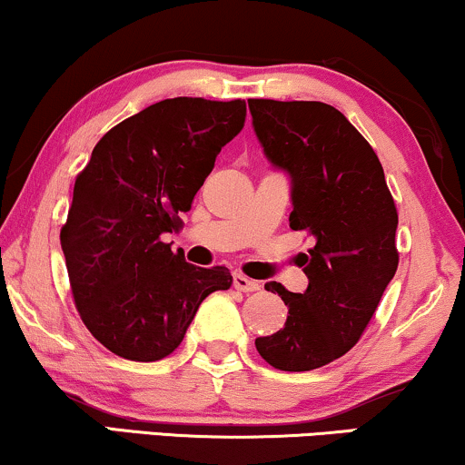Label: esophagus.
I'll return each mask as SVG.
<instances>
[{"mask_svg": "<svg viewBox=\"0 0 465 465\" xmlns=\"http://www.w3.org/2000/svg\"><path fill=\"white\" fill-rule=\"evenodd\" d=\"M233 287H236V290H240V292H257V290H260V283L249 279V276H244L242 272H236V274H233Z\"/></svg>", "mask_w": 465, "mask_h": 465, "instance_id": "34e87169", "label": "esophagus"}]
</instances>
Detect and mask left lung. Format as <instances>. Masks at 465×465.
I'll use <instances>...</instances> for the list:
<instances>
[{
	"instance_id": "8db88e82",
	"label": "left lung",
	"mask_w": 465,
	"mask_h": 465,
	"mask_svg": "<svg viewBox=\"0 0 465 465\" xmlns=\"http://www.w3.org/2000/svg\"><path fill=\"white\" fill-rule=\"evenodd\" d=\"M249 109L268 161L292 178L290 227L315 240L307 292L266 283L287 320L255 348L281 371H311L354 348L371 322L399 266L397 208L378 154L341 111L268 98H251Z\"/></svg>"
}]
</instances>
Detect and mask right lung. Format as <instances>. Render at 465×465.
<instances>
[{"instance_id":"add662e5","label":"right lung","mask_w":465,"mask_h":465,"mask_svg":"<svg viewBox=\"0 0 465 465\" xmlns=\"http://www.w3.org/2000/svg\"><path fill=\"white\" fill-rule=\"evenodd\" d=\"M244 101L167 98L104 133L76 175L60 232L70 290L94 339L137 362L169 356L225 266L197 268L163 242L242 131Z\"/></svg>"}]
</instances>
